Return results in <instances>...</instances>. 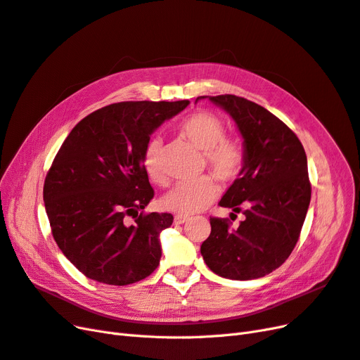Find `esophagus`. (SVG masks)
Returning <instances> with one entry per match:
<instances>
[{"instance_id": "34e87169", "label": "esophagus", "mask_w": 360, "mask_h": 360, "mask_svg": "<svg viewBox=\"0 0 360 360\" xmlns=\"http://www.w3.org/2000/svg\"><path fill=\"white\" fill-rule=\"evenodd\" d=\"M189 221V217L188 216H176V217H174V222H176V224H184V222H188Z\"/></svg>"}]
</instances>
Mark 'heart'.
Segmentation results:
<instances>
[{
	"label": "heart",
	"instance_id": "heart-1",
	"mask_svg": "<svg viewBox=\"0 0 360 360\" xmlns=\"http://www.w3.org/2000/svg\"><path fill=\"white\" fill-rule=\"evenodd\" d=\"M180 134L201 151L207 167L222 183L236 180L245 165V148L236 138L225 136L222 120L200 111L186 117L180 124ZM159 138H150L143 151V167L147 176L158 184H165L167 177L160 165ZM217 195V186L210 176H201L191 181L179 183L163 198V207L180 216H189L204 210Z\"/></svg>",
	"mask_w": 360,
	"mask_h": 360
}]
</instances>
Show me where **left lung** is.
<instances>
[{
  "mask_svg": "<svg viewBox=\"0 0 360 360\" xmlns=\"http://www.w3.org/2000/svg\"><path fill=\"white\" fill-rule=\"evenodd\" d=\"M209 99L230 112L245 139L243 169L219 205L243 212L246 219L231 226L230 219L210 217L201 255L222 278H263L285 263L299 240L311 201L307 153L297 135L266 108L234 94Z\"/></svg>",
  "mask_w": 360,
  "mask_h": 360,
  "instance_id": "8db88e82",
  "label": "left lung"
}]
</instances>
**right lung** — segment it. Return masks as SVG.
Instances as JSON below:
<instances>
[{
    "mask_svg": "<svg viewBox=\"0 0 360 360\" xmlns=\"http://www.w3.org/2000/svg\"><path fill=\"white\" fill-rule=\"evenodd\" d=\"M189 105L120 102L82 118L64 139L43 184L53 238L79 271L129 285L159 266V234L171 213H146L155 197L143 167L153 130Z\"/></svg>",
    "mask_w": 360,
    "mask_h": 360,
    "instance_id": "add662e5",
    "label": "right lung"
}]
</instances>
